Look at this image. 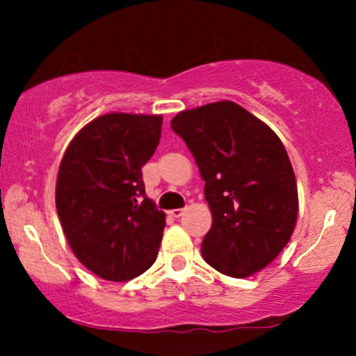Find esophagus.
Instances as JSON below:
<instances>
[{"label": "esophagus", "instance_id": "1", "mask_svg": "<svg viewBox=\"0 0 356 356\" xmlns=\"http://www.w3.org/2000/svg\"><path fill=\"white\" fill-rule=\"evenodd\" d=\"M169 214L172 216V218H181V216L184 214V209H172V211H169Z\"/></svg>", "mask_w": 356, "mask_h": 356}]
</instances>
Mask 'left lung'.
I'll use <instances>...</instances> for the list:
<instances>
[{"label":"left lung","instance_id":"8db88e82","mask_svg":"<svg viewBox=\"0 0 356 356\" xmlns=\"http://www.w3.org/2000/svg\"><path fill=\"white\" fill-rule=\"evenodd\" d=\"M170 127L206 182L212 226L202 257L226 276L254 275L283 251L298 218L296 179L283 142L229 100L184 110Z\"/></svg>","mask_w":356,"mask_h":356}]
</instances>
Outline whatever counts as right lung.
<instances>
[{"label":"right lung","mask_w":356,"mask_h":356,"mask_svg":"<svg viewBox=\"0 0 356 356\" xmlns=\"http://www.w3.org/2000/svg\"><path fill=\"white\" fill-rule=\"evenodd\" d=\"M161 127V115L107 113L85 125L61 159V227L80 263L107 281L132 280L157 257L165 214L145 197L142 167Z\"/></svg>","instance_id":"add662e5"}]
</instances>
